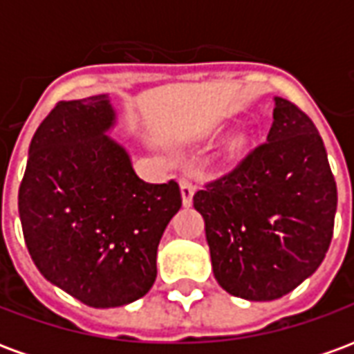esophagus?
I'll return each mask as SVG.
<instances>
[{
    "label": "esophagus",
    "instance_id": "obj_1",
    "mask_svg": "<svg viewBox=\"0 0 354 354\" xmlns=\"http://www.w3.org/2000/svg\"><path fill=\"white\" fill-rule=\"evenodd\" d=\"M180 189H182V201L184 207H189L193 203V193H195V182L189 176L180 178Z\"/></svg>",
    "mask_w": 354,
    "mask_h": 354
}]
</instances>
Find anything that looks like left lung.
Listing matches in <instances>:
<instances>
[{
  "mask_svg": "<svg viewBox=\"0 0 354 354\" xmlns=\"http://www.w3.org/2000/svg\"><path fill=\"white\" fill-rule=\"evenodd\" d=\"M193 205L225 292L250 301L292 292L319 269L334 235L337 187L315 123L274 98L266 142L207 182Z\"/></svg>",
  "mask_w": 354,
  "mask_h": 354,
  "instance_id": "obj_1",
  "label": "left lung"
}]
</instances>
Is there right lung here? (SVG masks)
Listing matches in <instances>:
<instances>
[{
	"instance_id": "1",
	"label": "right lung",
	"mask_w": 354,
	"mask_h": 354,
	"mask_svg": "<svg viewBox=\"0 0 354 354\" xmlns=\"http://www.w3.org/2000/svg\"><path fill=\"white\" fill-rule=\"evenodd\" d=\"M106 94L58 102L37 127L19 214L28 252L58 288L96 309L138 299L157 277V246L182 207L176 180L147 184L123 147Z\"/></svg>"
}]
</instances>
